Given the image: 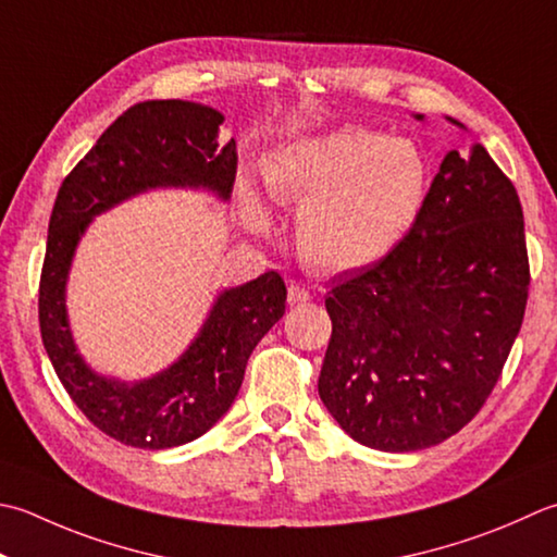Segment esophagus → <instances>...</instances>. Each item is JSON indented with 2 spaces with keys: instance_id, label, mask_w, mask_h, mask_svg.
<instances>
[{
  "instance_id": "34e87169",
  "label": "esophagus",
  "mask_w": 557,
  "mask_h": 557,
  "mask_svg": "<svg viewBox=\"0 0 557 557\" xmlns=\"http://www.w3.org/2000/svg\"><path fill=\"white\" fill-rule=\"evenodd\" d=\"M287 299L292 307H299V304H307L311 299V292L307 287L297 285V282H292L289 289H287Z\"/></svg>"
}]
</instances>
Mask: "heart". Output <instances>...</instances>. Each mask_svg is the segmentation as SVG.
<instances>
[{
	"mask_svg": "<svg viewBox=\"0 0 557 557\" xmlns=\"http://www.w3.org/2000/svg\"><path fill=\"white\" fill-rule=\"evenodd\" d=\"M268 195L299 205L297 244L313 268L350 272L386 258L428 200L430 163L412 139L364 127L282 141L260 163ZM248 232L268 234L272 216L250 185H238Z\"/></svg>",
	"mask_w": 557,
	"mask_h": 557,
	"instance_id": "b5f03b06",
	"label": "heart"
}]
</instances>
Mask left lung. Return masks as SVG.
<instances>
[{
  "label": "left lung",
  "mask_w": 557,
  "mask_h": 557,
  "mask_svg": "<svg viewBox=\"0 0 557 557\" xmlns=\"http://www.w3.org/2000/svg\"><path fill=\"white\" fill-rule=\"evenodd\" d=\"M529 282L515 185L483 145L449 151L408 236L379 263L333 280L323 406L369 449L449 440L493 394Z\"/></svg>",
  "instance_id": "obj_1"
}]
</instances>
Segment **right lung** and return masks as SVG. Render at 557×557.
Wrapping results in <instances>:
<instances>
[{
  "label": "right lung",
  "mask_w": 557,
  "mask_h": 557,
  "mask_svg": "<svg viewBox=\"0 0 557 557\" xmlns=\"http://www.w3.org/2000/svg\"><path fill=\"white\" fill-rule=\"evenodd\" d=\"M224 115L193 101H141L98 137L62 181L48 224L38 319L46 352L86 418L137 449L188 444L232 408L246 362L282 313L287 287L275 270L214 299L198 337L176 362L139 381L103 376L84 362L70 329L67 280L86 228L98 214L157 188L232 198L236 141H220Z\"/></svg>",
  "instance_id": "obj_1"
}]
</instances>
